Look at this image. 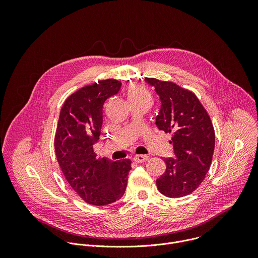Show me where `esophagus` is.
Returning a JSON list of instances; mask_svg holds the SVG:
<instances>
[{
	"label": "esophagus",
	"mask_w": 258,
	"mask_h": 258,
	"mask_svg": "<svg viewBox=\"0 0 258 258\" xmlns=\"http://www.w3.org/2000/svg\"><path fill=\"white\" fill-rule=\"evenodd\" d=\"M148 159H149V156H148V155H136V156L134 157V161H136V162H138V163L146 162Z\"/></svg>",
	"instance_id": "esophagus-1"
}]
</instances>
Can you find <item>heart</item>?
<instances>
[{"instance_id": "heart-1", "label": "heart", "mask_w": 258, "mask_h": 258, "mask_svg": "<svg viewBox=\"0 0 258 258\" xmlns=\"http://www.w3.org/2000/svg\"><path fill=\"white\" fill-rule=\"evenodd\" d=\"M126 96L131 104L137 102H151L152 96L145 87L140 85H132L126 91Z\"/></svg>"}]
</instances>
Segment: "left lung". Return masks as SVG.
Here are the masks:
<instances>
[{
    "label": "left lung",
    "mask_w": 258,
    "mask_h": 258,
    "mask_svg": "<svg viewBox=\"0 0 258 258\" xmlns=\"http://www.w3.org/2000/svg\"><path fill=\"white\" fill-rule=\"evenodd\" d=\"M145 81L155 88L161 106L156 116L160 131L171 133L174 158H164L165 172L156 180L169 198L191 194L205 178L214 151L215 134L210 117L194 93L171 82Z\"/></svg>",
    "instance_id": "8db88e82"
}]
</instances>
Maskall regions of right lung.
Instances as JSON below:
<instances>
[{"instance_id": "right-lung-1", "label": "right lung", "mask_w": 258, "mask_h": 258, "mask_svg": "<svg viewBox=\"0 0 258 258\" xmlns=\"http://www.w3.org/2000/svg\"><path fill=\"white\" fill-rule=\"evenodd\" d=\"M121 83L106 80L72 94L61 109L55 151L61 170L87 203L103 206L119 200L126 189L132 161L96 158L94 145L103 124V105L116 95Z\"/></svg>"}]
</instances>
